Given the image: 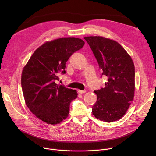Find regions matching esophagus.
<instances>
[{
  "label": "esophagus",
  "mask_w": 156,
  "mask_h": 156,
  "mask_svg": "<svg viewBox=\"0 0 156 156\" xmlns=\"http://www.w3.org/2000/svg\"><path fill=\"white\" fill-rule=\"evenodd\" d=\"M78 92L80 94H84L86 92L85 90H78Z\"/></svg>",
  "instance_id": "esophagus-1"
}]
</instances>
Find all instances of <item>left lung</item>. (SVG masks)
Returning a JSON list of instances; mask_svg holds the SVG:
<instances>
[{"instance_id":"8db88e82","label":"left lung","mask_w":156,"mask_h":156,"mask_svg":"<svg viewBox=\"0 0 156 156\" xmlns=\"http://www.w3.org/2000/svg\"><path fill=\"white\" fill-rule=\"evenodd\" d=\"M84 38L102 69V75L108 77L105 87L94 91L97 100L92 107V114L102 121H117L125 115L134 98L133 61L116 41L100 36Z\"/></svg>"}]
</instances>
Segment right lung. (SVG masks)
I'll return each instance as SVG.
<instances>
[{
	"instance_id": "add662e5",
	"label": "right lung",
	"mask_w": 156,
	"mask_h": 156,
	"mask_svg": "<svg viewBox=\"0 0 156 156\" xmlns=\"http://www.w3.org/2000/svg\"><path fill=\"white\" fill-rule=\"evenodd\" d=\"M85 42L78 38H60L45 42L32 54L23 68L21 87L24 101L37 118L49 125L61 122L69 115L71 102L77 97L75 90L57 85L66 63Z\"/></svg>"
}]
</instances>
